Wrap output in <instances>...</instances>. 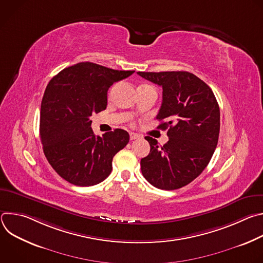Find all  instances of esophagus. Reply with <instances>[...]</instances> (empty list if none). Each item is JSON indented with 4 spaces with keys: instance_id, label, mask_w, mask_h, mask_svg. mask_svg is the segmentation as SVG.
Here are the masks:
<instances>
[{
    "instance_id": "esophagus-1",
    "label": "esophagus",
    "mask_w": 263,
    "mask_h": 263,
    "mask_svg": "<svg viewBox=\"0 0 263 263\" xmlns=\"http://www.w3.org/2000/svg\"><path fill=\"white\" fill-rule=\"evenodd\" d=\"M137 138H139V135H138V134L133 133V132H131V133H130V139H131V140H133V139H137Z\"/></svg>"
}]
</instances>
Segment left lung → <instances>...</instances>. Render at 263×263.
Listing matches in <instances>:
<instances>
[{
  "instance_id": "left-lung-1",
  "label": "left lung",
  "mask_w": 263,
  "mask_h": 263,
  "mask_svg": "<svg viewBox=\"0 0 263 263\" xmlns=\"http://www.w3.org/2000/svg\"><path fill=\"white\" fill-rule=\"evenodd\" d=\"M162 87L156 119L167 129L159 145L145 136L151 149L140 161L143 177L157 189L174 191L190 184L208 165L218 141L219 107L211 88L189 71H138Z\"/></svg>"
}]
</instances>
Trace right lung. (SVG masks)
Instances as JSON below:
<instances>
[{
    "instance_id": "obj_1",
    "label": "right lung",
    "mask_w": 263,
    "mask_h": 263,
    "mask_svg": "<svg viewBox=\"0 0 263 263\" xmlns=\"http://www.w3.org/2000/svg\"><path fill=\"white\" fill-rule=\"evenodd\" d=\"M133 72L80 62L49 82L41 106V139L49 163L65 181L91 186L110 175L112 159L129 142V133L116 129L96 136L89 118L106 109L109 87Z\"/></svg>"
}]
</instances>
